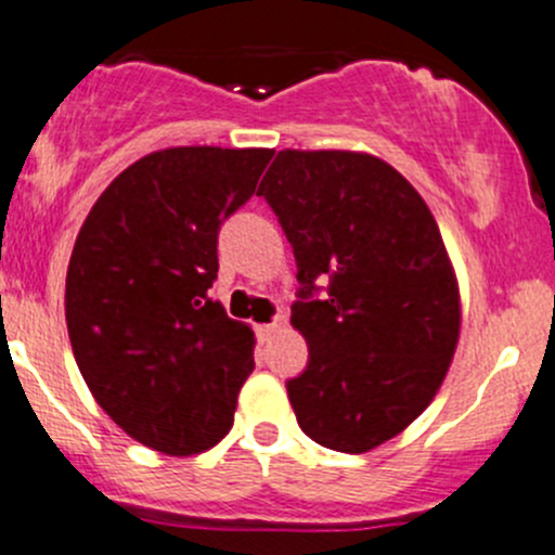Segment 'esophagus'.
<instances>
[{"label":"esophagus","instance_id":"34e87169","mask_svg":"<svg viewBox=\"0 0 555 555\" xmlns=\"http://www.w3.org/2000/svg\"><path fill=\"white\" fill-rule=\"evenodd\" d=\"M282 325H284V314H279V317H273V322H266V325H257L255 333H257V338H260V341H268V338H271L273 333H276Z\"/></svg>","mask_w":555,"mask_h":555}]
</instances>
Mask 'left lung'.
I'll return each instance as SVG.
<instances>
[{
  "instance_id": "left-lung-1",
  "label": "left lung",
  "mask_w": 555,
  "mask_h": 555,
  "mask_svg": "<svg viewBox=\"0 0 555 555\" xmlns=\"http://www.w3.org/2000/svg\"><path fill=\"white\" fill-rule=\"evenodd\" d=\"M257 195L298 266L289 322L309 363L287 379V396L300 431L365 453L431 403L459 344V284L437 222L371 154L287 149Z\"/></svg>"
}]
</instances>
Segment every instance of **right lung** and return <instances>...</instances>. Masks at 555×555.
<instances>
[{"mask_svg": "<svg viewBox=\"0 0 555 555\" xmlns=\"http://www.w3.org/2000/svg\"><path fill=\"white\" fill-rule=\"evenodd\" d=\"M268 149L181 146L113 179L67 268L69 344L91 396L146 448L192 455L222 442L255 333L211 284L219 230L257 190Z\"/></svg>", "mask_w": 555, "mask_h": 555, "instance_id": "obj_1", "label": "right lung"}]
</instances>
